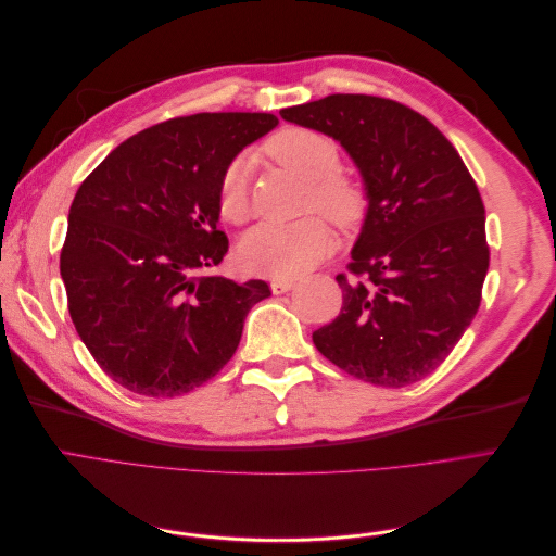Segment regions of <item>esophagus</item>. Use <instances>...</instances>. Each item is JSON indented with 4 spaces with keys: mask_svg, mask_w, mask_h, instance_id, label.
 <instances>
[{
    "mask_svg": "<svg viewBox=\"0 0 556 556\" xmlns=\"http://www.w3.org/2000/svg\"><path fill=\"white\" fill-rule=\"evenodd\" d=\"M294 288H296V280H292V278H274L271 280V292L274 294H285V292H290Z\"/></svg>",
    "mask_w": 556,
    "mask_h": 556,
    "instance_id": "obj_1",
    "label": "esophagus"
}]
</instances>
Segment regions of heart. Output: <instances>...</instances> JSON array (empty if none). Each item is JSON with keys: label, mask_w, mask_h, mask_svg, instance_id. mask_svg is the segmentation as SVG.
Wrapping results in <instances>:
<instances>
[{"label": "heart", "mask_w": 556, "mask_h": 556, "mask_svg": "<svg viewBox=\"0 0 556 556\" xmlns=\"http://www.w3.org/2000/svg\"><path fill=\"white\" fill-rule=\"evenodd\" d=\"M266 153L308 180V208L323 211L339 227H352L362 220L364 190L359 182L339 172V148L325 134L288 127L266 141ZM248 172V160H237L227 166L220 180V215L233 225L245 223L250 215ZM331 239V229L319 215L299 217L294 223H262L243 237L239 257L252 274L294 278L327 255Z\"/></svg>", "instance_id": "b5f03b06"}]
</instances>
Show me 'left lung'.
Returning a JSON list of instances; mask_svg holds the SVG:
<instances>
[{"mask_svg":"<svg viewBox=\"0 0 556 556\" xmlns=\"http://www.w3.org/2000/svg\"><path fill=\"white\" fill-rule=\"evenodd\" d=\"M280 115L339 141L368 199L350 274L336 276L343 308L313 331L315 348L371 384L427 378L473 323L490 268L473 176L425 115L392 99L329 94Z\"/></svg>","mask_w":556,"mask_h":556,"instance_id":"8db88e82","label":"left lung"}]
</instances>
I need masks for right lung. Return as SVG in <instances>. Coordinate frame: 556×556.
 I'll return each mask as SVG.
<instances>
[{
	"label": "right lung",
	"instance_id": "obj_1",
	"mask_svg": "<svg viewBox=\"0 0 556 556\" xmlns=\"http://www.w3.org/2000/svg\"><path fill=\"white\" fill-rule=\"evenodd\" d=\"M274 113H194L111 150L70 208L60 274L102 371L141 396H180L231 359L264 280L204 274L227 255L220 180Z\"/></svg>",
	"mask_w": 556,
	"mask_h": 556
}]
</instances>
